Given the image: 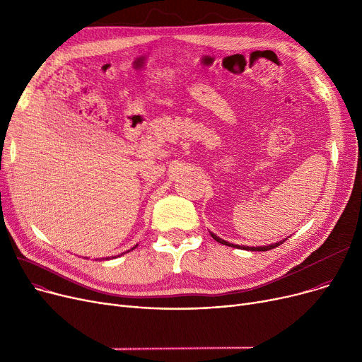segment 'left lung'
<instances>
[{
	"label": "left lung",
	"instance_id": "8db88e82",
	"mask_svg": "<svg viewBox=\"0 0 362 362\" xmlns=\"http://www.w3.org/2000/svg\"><path fill=\"white\" fill-rule=\"evenodd\" d=\"M211 236H213V239H216L218 243H223V245H227V246H232V248H239V250H246V251H270V250H273V248H277V246L280 245V243H283L284 240L286 239H283V240H280V242H276V243H272V245H269V246H239V245H233V243H229V242H226V240H223L221 238H218L217 235H214V233H211Z\"/></svg>",
	"mask_w": 362,
	"mask_h": 362
}]
</instances>
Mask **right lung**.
I'll list each match as a JSON object with an SVG mask.
<instances>
[{
	"label": "right lung",
	"mask_w": 362,
	"mask_h": 362,
	"mask_svg": "<svg viewBox=\"0 0 362 362\" xmlns=\"http://www.w3.org/2000/svg\"><path fill=\"white\" fill-rule=\"evenodd\" d=\"M136 246H138V245H135V246H133V248H132V250H135V248H136ZM127 252H129V251H127ZM112 258H116V257H112ZM105 259H108V258H105Z\"/></svg>",
	"instance_id": "add662e5"
}]
</instances>
